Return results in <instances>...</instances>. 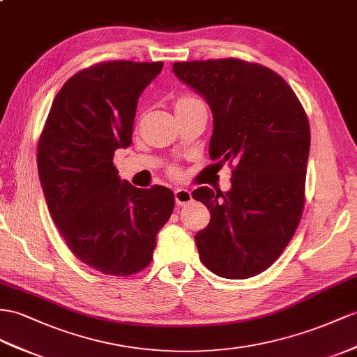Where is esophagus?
<instances>
[{
    "instance_id": "1",
    "label": "esophagus",
    "mask_w": 357,
    "mask_h": 357,
    "mask_svg": "<svg viewBox=\"0 0 357 357\" xmlns=\"http://www.w3.org/2000/svg\"><path fill=\"white\" fill-rule=\"evenodd\" d=\"M175 200H176L178 205H185V204L191 202V200H193V197H191L190 190H187V188H176L175 190Z\"/></svg>"
}]
</instances>
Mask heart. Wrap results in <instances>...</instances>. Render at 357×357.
Here are the masks:
<instances>
[{
    "instance_id": "1",
    "label": "heart",
    "mask_w": 357,
    "mask_h": 357,
    "mask_svg": "<svg viewBox=\"0 0 357 357\" xmlns=\"http://www.w3.org/2000/svg\"><path fill=\"white\" fill-rule=\"evenodd\" d=\"M195 102H199V100H197L196 98H191V96H182V98H179V99L176 100V102H175V108H176V109H179V108L188 107V105L195 104Z\"/></svg>"
}]
</instances>
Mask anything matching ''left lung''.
Masks as SVG:
<instances>
[{"label":"left lung","mask_w":357,"mask_h":357,"mask_svg":"<svg viewBox=\"0 0 357 357\" xmlns=\"http://www.w3.org/2000/svg\"><path fill=\"white\" fill-rule=\"evenodd\" d=\"M173 74L211 108L209 157L234 164L231 190L191 193L211 213L195 235L199 257L220 278L257 276L280 257L303 211L307 116L287 81L257 63H173Z\"/></svg>","instance_id":"8db88e82"}]
</instances>
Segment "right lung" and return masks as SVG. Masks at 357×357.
<instances>
[{"mask_svg":"<svg viewBox=\"0 0 357 357\" xmlns=\"http://www.w3.org/2000/svg\"><path fill=\"white\" fill-rule=\"evenodd\" d=\"M162 61L99 63L60 89L38 146V169L54 223L70 252L112 276L152 261L157 235L175 208L162 185L121 179L114 151L132 143L137 102Z\"/></svg>","mask_w":357,"mask_h":357,"instance_id":"right-lung-1","label":"right lung"}]
</instances>
